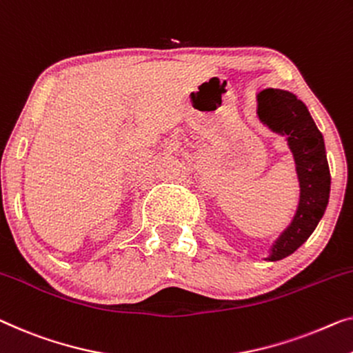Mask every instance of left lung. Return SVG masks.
I'll return each instance as SVG.
<instances>
[{
	"label": "left lung",
	"instance_id": "left-lung-1",
	"mask_svg": "<svg viewBox=\"0 0 353 353\" xmlns=\"http://www.w3.org/2000/svg\"><path fill=\"white\" fill-rule=\"evenodd\" d=\"M259 117L271 130L287 134L299 179V204L290 227L279 236L268 256L270 261L293 254L323 217L330 198V168L325 154L323 136L303 101L279 88L259 93Z\"/></svg>",
	"mask_w": 353,
	"mask_h": 353
}]
</instances>
